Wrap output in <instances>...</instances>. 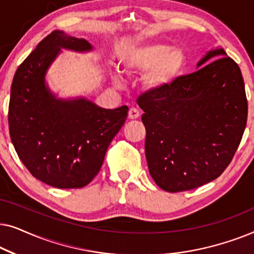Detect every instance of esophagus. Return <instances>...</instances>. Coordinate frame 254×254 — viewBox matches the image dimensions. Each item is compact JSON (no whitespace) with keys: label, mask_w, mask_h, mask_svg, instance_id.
Instances as JSON below:
<instances>
[{"label":"esophagus","mask_w":254,"mask_h":254,"mask_svg":"<svg viewBox=\"0 0 254 254\" xmlns=\"http://www.w3.org/2000/svg\"><path fill=\"white\" fill-rule=\"evenodd\" d=\"M138 117H140V111L135 109V107H131V109L128 111V118H129V119H137Z\"/></svg>","instance_id":"1"}]
</instances>
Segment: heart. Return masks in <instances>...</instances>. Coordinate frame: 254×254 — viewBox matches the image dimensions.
Instances as JSON below:
<instances>
[{"label":"heart","instance_id":"b5f03b06","mask_svg":"<svg viewBox=\"0 0 254 254\" xmlns=\"http://www.w3.org/2000/svg\"><path fill=\"white\" fill-rule=\"evenodd\" d=\"M187 62L182 48H171L165 44L135 45L123 57V67L129 74L145 72L144 84L151 89H162L171 84L182 74Z\"/></svg>","mask_w":254,"mask_h":254}]
</instances>
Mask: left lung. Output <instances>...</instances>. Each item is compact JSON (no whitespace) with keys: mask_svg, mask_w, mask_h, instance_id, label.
Wrapping results in <instances>:
<instances>
[{"mask_svg":"<svg viewBox=\"0 0 254 254\" xmlns=\"http://www.w3.org/2000/svg\"><path fill=\"white\" fill-rule=\"evenodd\" d=\"M197 67L136 100L144 112L149 172L171 193L220 177L234 158L248 121L242 71L223 48L208 52Z\"/></svg>","mask_w":254,"mask_h":254,"instance_id":"obj_1","label":"left lung"}]
</instances>
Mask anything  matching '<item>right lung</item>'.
I'll return each mask as SVG.
<instances>
[{"mask_svg": "<svg viewBox=\"0 0 254 254\" xmlns=\"http://www.w3.org/2000/svg\"><path fill=\"white\" fill-rule=\"evenodd\" d=\"M60 48L83 52L92 47L83 38L59 30L38 44L13 76L9 133L33 177L58 189H81L99 172L128 107L106 110L86 99L55 98L45 85V74Z\"/></svg>", "mask_w": 254, "mask_h": 254, "instance_id": "add662e5", "label": "right lung"}]
</instances>
